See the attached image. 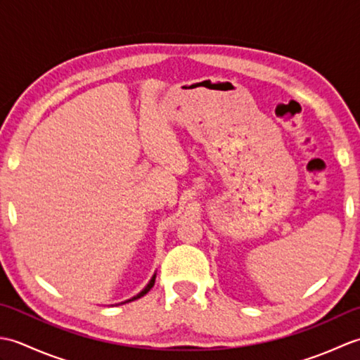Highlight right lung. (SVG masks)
Returning <instances> with one entry per match:
<instances>
[{
	"mask_svg": "<svg viewBox=\"0 0 360 360\" xmlns=\"http://www.w3.org/2000/svg\"><path fill=\"white\" fill-rule=\"evenodd\" d=\"M155 280H156V274H153V277H151V280L148 281V285L147 286H145L142 290H141V292L139 294H137V295H134V297H131V298H129V300H125V302H122V303H128V302H133V300H137V298H141V297H143L145 294H147L148 292V290L153 288V286H155Z\"/></svg>",
	"mask_w": 360,
	"mask_h": 360,
	"instance_id": "obj_1",
	"label": "right lung"
}]
</instances>
